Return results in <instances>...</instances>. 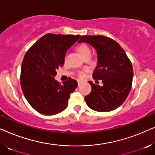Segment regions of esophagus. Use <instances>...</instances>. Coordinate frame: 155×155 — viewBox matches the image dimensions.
I'll list each match as a JSON object with an SVG mask.
<instances>
[{
  "mask_svg": "<svg viewBox=\"0 0 155 155\" xmlns=\"http://www.w3.org/2000/svg\"><path fill=\"white\" fill-rule=\"evenodd\" d=\"M83 83V81H82V80H78V86H80V84H82Z\"/></svg>",
  "mask_w": 155,
  "mask_h": 155,
  "instance_id": "34e87169",
  "label": "esophagus"
}]
</instances>
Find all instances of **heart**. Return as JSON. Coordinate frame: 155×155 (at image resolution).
Listing matches in <instances>:
<instances>
[{
    "instance_id": "heart-1",
    "label": "heart",
    "mask_w": 155,
    "mask_h": 155,
    "mask_svg": "<svg viewBox=\"0 0 155 155\" xmlns=\"http://www.w3.org/2000/svg\"><path fill=\"white\" fill-rule=\"evenodd\" d=\"M77 49L78 51V52L80 53V54L81 55L82 57H83L84 56H85L86 54H90V48H89L85 44H79V45L78 46ZM79 76L80 78L84 77V73H82V72H80V73H79Z\"/></svg>"
}]
</instances>
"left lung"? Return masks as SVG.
I'll return each instance as SVG.
<instances>
[{
	"label": "left lung",
	"mask_w": 155,
	"mask_h": 155,
	"mask_svg": "<svg viewBox=\"0 0 155 155\" xmlns=\"http://www.w3.org/2000/svg\"><path fill=\"white\" fill-rule=\"evenodd\" d=\"M82 42L96 49L97 63L92 77L103 83L100 86L88 82L92 91L84 97L87 104L96 111H113L124 102L131 90L132 63L121 46L109 37L82 36L78 43Z\"/></svg>",
	"instance_id": "8db88e82"
}]
</instances>
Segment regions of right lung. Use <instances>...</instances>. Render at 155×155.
<instances>
[{
  "label": "right lung",
  "mask_w": 155,
  "mask_h": 155,
  "mask_svg": "<svg viewBox=\"0 0 155 155\" xmlns=\"http://www.w3.org/2000/svg\"><path fill=\"white\" fill-rule=\"evenodd\" d=\"M80 37L47 34L25 54L21 66V87L29 104L39 113L54 115L67 108L78 82L69 78L61 84L54 77L56 70L64 65L68 50Z\"/></svg>",
  "instance_id": "obj_1"
}]
</instances>
